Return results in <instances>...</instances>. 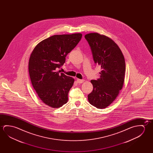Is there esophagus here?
I'll use <instances>...</instances> for the list:
<instances>
[{
	"label": "esophagus",
	"instance_id": "esophagus-1",
	"mask_svg": "<svg viewBox=\"0 0 153 153\" xmlns=\"http://www.w3.org/2000/svg\"><path fill=\"white\" fill-rule=\"evenodd\" d=\"M77 82L78 83H83L84 82V80H82V79H77Z\"/></svg>",
	"mask_w": 153,
	"mask_h": 153
}]
</instances>
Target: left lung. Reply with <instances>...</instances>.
<instances>
[{
    "label": "left lung",
    "mask_w": 153,
    "mask_h": 153,
    "mask_svg": "<svg viewBox=\"0 0 153 153\" xmlns=\"http://www.w3.org/2000/svg\"><path fill=\"white\" fill-rule=\"evenodd\" d=\"M90 46L94 62L100 65V77L91 80L93 90L88 95L91 105L103 109L115 100L123 88L125 73L124 57L114 40L98 33L85 35Z\"/></svg>",
    "instance_id": "8db88e82"
}]
</instances>
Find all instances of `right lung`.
Returning a JSON list of instances; mask_svg holds the SVG:
<instances>
[{"instance_id":"add662e5","label":"right lung","mask_w":153,"mask_h":153,"mask_svg":"<svg viewBox=\"0 0 153 153\" xmlns=\"http://www.w3.org/2000/svg\"><path fill=\"white\" fill-rule=\"evenodd\" d=\"M82 37L80 33L52 36L38 43L30 55L28 69L33 88L40 100L52 108H59L68 101L75 80L56 69L64 64Z\"/></svg>"}]
</instances>
